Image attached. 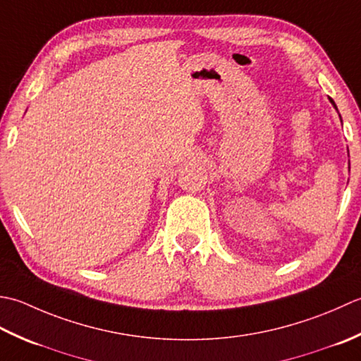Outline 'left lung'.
I'll return each mask as SVG.
<instances>
[{
	"label": "left lung",
	"instance_id": "1",
	"mask_svg": "<svg viewBox=\"0 0 361 361\" xmlns=\"http://www.w3.org/2000/svg\"><path fill=\"white\" fill-rule=\"evenodd\" d=\"M329 99H330V102H332V104H334V107L336 109V106H335V102H334V99H332V98H329Z\"/></svg>",
	"mask_w": 361,
	"mask_h": 361
}]
</instances>
